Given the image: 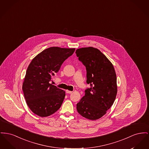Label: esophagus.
Returning <instances> with one entry per match:
<instances>
[{
  "label": "esophagus",
  "instance_id": "34e87169",
  "mask_svg": "<svg viewBox=\"0 0 149 149\" xmlns=\"http://www.w3.org/2000/svg\"><path fill=\"white\" fill-rule=\"evenodd\" d=\"M72 91H68V90H66V93H68V94H71V93H72Z\"/></svg>",
  "mask_w": 149,
  "mask_h": 149
}]
</instances>
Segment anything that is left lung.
<instances>
[{
	"label": "left lung",
	"mask_w": 149,
	"mask_h": 149,
	"mask_svg": "<svg viewBox=\"0 0 149 149\" xmlns=\"http://www.w3.org/2000/svg\"><path fill=\"white\" fill-rule=\"evenodd\" d=\"M79 61L86 68L87 83L91 87L77 104L79 114L89 120L104 116L113 105L117 93L114 66L100 50L93 47L76 51Z\"/></svg>",
	"instance_id": "8db88e82"
}]
</instances>
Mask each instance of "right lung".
I'll list each match as a JSON object with an SVG mask.
<instances>
[{
	"mask_svg": "<svg viewBox=\"0 0 149 149\" xmlns=\"http://www.w3.org/2000/svg\"><path fill=\"white\" fill-rule=\"evenodd\" d=\"M75 48L50 47L38 54L29 65L22 90L26 103L34 114L46 117L61 107L65 96L64 91L50 84L63 62Z\"/></svg>",
	"mask_w": 149,
	"mask_h": 149,
	"instance_id": "obj_1",
	"label": "right lung"
}]
</instances>
